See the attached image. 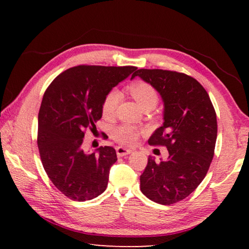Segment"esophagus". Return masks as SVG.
<instances>
[{"label":"esophagus","mask_w":249,"mask_h":249,"mask_svg":"<svg viewBox=\"0 0 249 249\" xmlns=\"http://www.w3.org/2000/svg\"><path fill=\"white\" fill-rule=\"evenodd\" d=\"M132 153V149L128 148H124V147H116V154L119 157H123V156H126Z\"/></svg>","instance_id":"1"}]
</instances>
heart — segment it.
<instances>
[{
    "label": "heart",
    "mask_w": 249,
    "mask_h": 249,
    "mask_svg": "<svg viewBox=\"0 0 249 249\" xmlns=\"http://www.w3.org/2000/svg\"><path fill=\"white\" fill-rule=\"evenodd\" d=\"M128 92L136 101L142 109H153L159 101L158 92L151 84L145 81H137L128 86ZM120 93L116 90L109 91L105 96L102 104V114L104 117H111L114 114L116 105L119 103ZM140 130L135 126L123 124L112 130V137L122 145H133L137 142Z\"/></svg>",
    "instance_id": "heart-1"
}]
</instances>
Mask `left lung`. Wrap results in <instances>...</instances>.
Listing matches in <instances>:
<instances>
[{"label":"left lung","instance_id":"8db88e82","mask_svg":"<svg viewBox=\"0 0 249 249\" xmlns=\"http://www.w3.org/2000/svg\"><path fill=\"white\" fill-rule=\"evenodd\" d=\"M163 102V124L148 144L166 146L169 156L156 162L153 157L141 176V190L156 203L170 205L185 199L208 174L217 136L216 113L208 92L195 78L177 71L138 69Z\"/></svg>","mask_w":249,"mask_h":249}]
</instances>
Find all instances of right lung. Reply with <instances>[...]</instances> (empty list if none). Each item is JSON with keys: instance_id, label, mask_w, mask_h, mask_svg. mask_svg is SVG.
<instances>
[{"instance_id": "add662e5", "label": "right lung", "mask_w": 249, "mask_h": 249, "mask_svg": "<svg viewBox=\"0 0 249 249\" xmlns=\"http://www.w3.org/2000/svg\"><path fill=\"white\" fill-rule=\"evenodd\" d=\"M136 69L133 66H77L54 78L45 91L37 145L46 174L69 199L92 200L107 189L116 151L104 146L95 153H84V132L95 128L108 92Z\"/></svg>"}]
</instances>
